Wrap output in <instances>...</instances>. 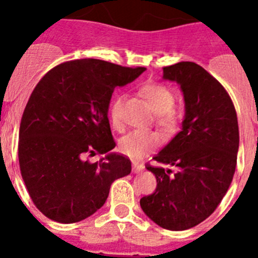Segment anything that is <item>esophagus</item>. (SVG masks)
<instances>
[{
	"instance_id": "1",
	"label": "esophagus",
	"mask_w": 258,
	"mask_h": 258,
	"mask_svg": "<svg viewBox=\"0 0 258 258\" xmlns=\"http://www.w3.org/2000/svg\"><path fill=\"white\" fill-rule=\"evenodd\" d=\"M132 168H133L134 173H140L145 169V165L142 163H138V161H133L132 163Z\"/></svg>"
}]
</instances>
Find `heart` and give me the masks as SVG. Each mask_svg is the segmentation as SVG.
Listing matches in <instances>:
<instances>
[{"instance_id":"b5f03b06","label":"heart","mask_w":258,"mask_h":258,"mask_svg":"<svg viewBox=\"0 0 258 258\" xmlns=\"http://www.w3.org/2000/svg\"><path fill=\"white\" fill-rule=\"evenodd\" d=\"M143 97L151 106L152 111L157 113V124L163 127L166 133H172L177 129L178 117L172 111L175 103L174 94L166 86L161 84H147L142 88ZM124 95L113 98L109 106V120L115 129L121 131V106ZM161 143L159 133L152 131H134L124 136L118 142V149L132 159H140Z\"/></svg>"}]
</instances>
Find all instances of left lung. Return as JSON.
Listing matches in <instances>:
<instances>
[{"mask_svg": "<svg viewBox=\"0 0 258 258\" xmlns=\"http://www.w3.org/2000/svg\"><path fill=\"white\" fill-rule=\"evenodd\" d=\"M163 79L181 86L184 118L182 131L154 156L168 168L146 166L157 186L140 203L156 225L182 231L208 218L229 190L239 150L238 117L225 88L197 63L164 67Z\"/></svg>", "mask_w": 258, "mask_h": 258, "instance_id": "1", "label": "left lung"}]
</instances>
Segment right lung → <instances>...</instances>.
I'll list each match as a JSON object with an SVG mask.
<instances>
[{
  "instance_id": "add662e5",
  "label": "right lung",
  "mask_w": 258,
  "mask_h": 258,
  "mask_svg": "<svg viewBox=\"0 0 258 258\" xmlns=\"http://www.w3.org/2000/svg\"><path fill=\"white\" fill-rule=\"evenodd\" d=\"M145 67L79 59L50 70L32 92L19 129L23 181L38 211L60 223L92 216L106 203L115 179L132 163L115 149L108 107L116 86L132 83ZM104 154L90 163L88 156Z\"/></svg>"
}]
</instances>
